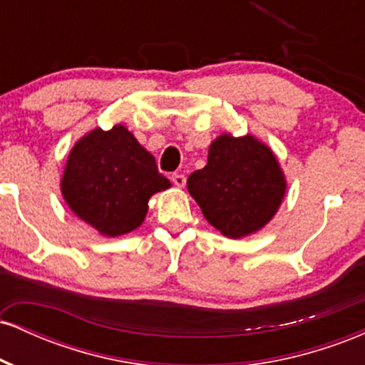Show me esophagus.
I'll use <instances>...</instances> for the list:
<instances>
[{
  "label": "esophagus",
  "mask_w": 365,
  "mask_h": 365,
  "mask_svg": "<svg viewBox=\"0 0 365 365\" xmlns=\"http://www.w3.org/2000/svg\"><path fill=\"white\" fill-rule=\"evenodd\" d=\"M171 182L175 183V187H178V188H182V187H185V183H187V178H185V175H171Z\"/></svg>",
  "instance_id": "obj_1"
}]
</instances>
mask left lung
<instances>
[{
	"label": "left lung",
	"instance_id": "8db88e82",
	"mask_svg": "<svg viewBox=\"0 0 365 365\" xmlns=\"http://www.w3.org/2000/svg\"><path fill=\"white\" fill-rule=\"evenodd\" d=\"M206 220L228 238L255 233L271 221L287 192L273 150L254 135L223 133L209 145L207 165L187 180Z\"/></svg>",
	"mask_w": 365,
	"mask_h": 365
}]
</instances>
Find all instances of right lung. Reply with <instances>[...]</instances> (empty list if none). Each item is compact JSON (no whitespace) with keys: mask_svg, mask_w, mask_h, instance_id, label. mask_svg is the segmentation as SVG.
<instances>
[{"mask_svg":"<svg viewBox=\"0 0 365 365\" xmlns=\"http://www.w3.org/2000/svg\"><path fill=\"white\" fill-rule=\"evenodd\" d=\"M170 187L153 154L123 125L83 135L66 159L61 178L68 207L104 237L139 228L150 195Z\"/></svg>","mask_w":365,"mask_h":365,"instance_id":"right-lung-1","label":"right lung"}]
</instances>
